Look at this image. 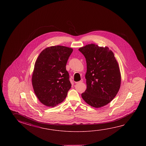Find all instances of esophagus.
Here are the masks:
<instances>
[{
  "mask_svg": "<svg viewBox=\"0 0 146 146\" xmlns=\"http://www.w3.org/2000/svg\"><path fill=\"white\" fill-rule=\"evenodd\" d=\"M83 82V79H81L80 81H78V82H76L75 83L76 84H80V83H82Z\"/></svg>",
  "mask_w": 146,
  "mask_h": 146,
  "instance_id": "obj_1",
  "label": "esophagus"
}]
</instances>
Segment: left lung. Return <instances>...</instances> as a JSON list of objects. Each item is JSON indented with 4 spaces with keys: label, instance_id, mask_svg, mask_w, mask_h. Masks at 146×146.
Instances as JSON below:
<instances>
[{
    "label": "left lung",
    "instance_id": "left-lung-1",
    "mask_svg": "<svg viewBox=\"0 0 146 146\" xmlns=\"http://www.w3.org/2000/svg\"><path fill=\"white\" fill-rule=\"evenodd\" d=\"M86 62V89L81 94L84 101L94 108L107 105L119 91L121 75L113 53L108 47L91 44L79 48Z\"/></svg>",
    "mask_w": 146,
    "mask_h": 146
}]
</instances>
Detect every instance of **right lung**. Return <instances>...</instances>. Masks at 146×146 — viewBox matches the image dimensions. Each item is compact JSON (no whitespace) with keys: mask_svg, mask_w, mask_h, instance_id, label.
<instances>
[{"mask_svg":"<svg viewBox=\"0 0 146 146\" xmlns=\"http://www.w3.org/2000/svg\"><path fill=\"white\" fill-rule=\"evenodd\" d=\"M73 50L64 46H50L44 49L36 60L32 85L44 105L52 108L66 98L71 84L66 66Z\"/></svg>","mask_w":146,"mask_h":146,"instance_id":"right-lung-1","label":"right lung"}]
</instances>
